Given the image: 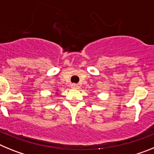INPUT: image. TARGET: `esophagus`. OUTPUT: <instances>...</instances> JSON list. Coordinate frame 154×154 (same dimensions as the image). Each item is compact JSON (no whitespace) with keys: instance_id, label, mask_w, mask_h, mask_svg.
Here are the masks:
<instances>
[{"instance_id":"esophagus-1","label":"esophagus","mask_w":154,"mask_h":154,"mask_svg":"<svg viewBox=\"0 0 154 154\" xmlns=\"http://www.w3.org/2000/svg\"><path fill=\"white\" fill-rule=\"evenodd\" d=\"M71 87H72V89H79V85H77V84H72V85H71Z\"/></svg>"}]
</instances>
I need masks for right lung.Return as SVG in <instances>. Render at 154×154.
Masks as SVG:
<instances>
[{
	"instance_id": "add662e5",
	"label": "right lung",
	"mask_w": 154,
	"mask_h": 154,
	"mask_svg": "<svg viewBox=\"0 0 154 154\" xmlns=\"http://www.w3.org/2000/svg\"><path fill=\"white\" fill-rule=\"evenodd\" d=\"M56 94H57V93H56Z\"/></svg>"
}]
</instances>
